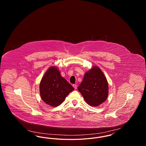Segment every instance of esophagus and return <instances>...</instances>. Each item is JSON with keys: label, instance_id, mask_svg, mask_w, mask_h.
Segmentation results:
<instances>
[{"label": "esophagus", "instance_id": "esophagus-1", "mask_svg": "<svg viewBox=\"0 0 146 146\" xmlns=\"http://www.w3.org/2000/svg\"><path fill=\"white\" fill-rule=\"evenodd\" d=\"M73 86L74 87V88L75 89H76V88H77V85H76V84H73Z\"/></svg>", "mask_w": 146, "mask_h": 146}]
</instances>
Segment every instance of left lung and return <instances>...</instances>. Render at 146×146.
<instances>
[{"label":"left lung","mask_w":146,"mask_h":146,"mask_svg":"<svg viewBox=\"0 0 146 146\" xmlns=\"http://www.w3.org/2000/svg\"><path fill=\"white\" fill-rule=\"evenodd\" d=\"M78 90L88 104L96 107L104 102L108 97V84L102 71L94 66L85 73Z\"/></svg>","instance_id":"left-lung-1"}]
</instances>
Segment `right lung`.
<instances>
[{
  "mask_svg": "<svg viewBox=\"0 0 146 146\" xmlns=\"http://www.w3.org/2000/svg\"><path fill=\"white\" fill-rule=\"evenodd\" d=\"M74 89L54 66L50 67L46 72L40 83V94L42 100L52 107L61 104Z\"/></svg>",
  "mask_w": 146,
  "mask_h": 146,
  "instance_id": "right-lung-1",
  "label": "right lung"
}]
</instances>
